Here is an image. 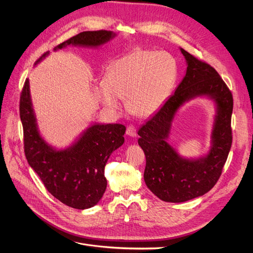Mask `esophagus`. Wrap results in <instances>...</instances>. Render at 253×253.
I'll use <instances>...</instances> for the list:
<instances>
[{"label":"esophagus","mask_w":253,"mask_h":253,"mask_svg":"<svg viewBox=\"0 0 253 253\" xmlns=\"http://www.w3.org/2000/svg\"><path fill=\"white\" fill-rule=\"evenodd\" d=\"M126 134L132 137L136 136V128L133 125H129L126 129Z\"/></svg>","instance_id":"34e87169"}]
</instances>
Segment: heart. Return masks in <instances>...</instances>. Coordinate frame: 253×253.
<instances>
[{
  "mask_svg": "<svg viewBox=\"0 0 253 253\" xmlns=\"http://www.w3.org/2000/svg\"><path fill=\"white\" fill-rule=\"evenodd\" d=\"M176 78L177 64L169 53L135 49L109 65L95 92L109 110L118 111L117 98L125 99L129 113L144 118L163 104Z\"/></svg>",
  "mask_w": 253,
  "mask_h": 253,
  "instance_id": "obj_1",
  "label": "heart"
}]
</instances>
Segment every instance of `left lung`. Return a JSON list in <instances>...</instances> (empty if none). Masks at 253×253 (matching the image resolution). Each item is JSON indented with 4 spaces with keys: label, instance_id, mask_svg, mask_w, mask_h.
<instances>
[{
    "label": "left lung",
    "instance_id": "8db88e82",
    "mask_svg": "<svg viewBox=\"0 0 253 253\" xmlns=\"http://www.w3.org/2000/svg\"><path fill=\"white\" fill-rule=\"evenodd\" d=\"M188 68L181 83L147 123L138 130V144L145 155L143 178L147 187L165 202H185L214 187L227 161L233 141V95L209 63L180 49ZM214 98L218 115L212 131V147L205 158H180L167 142L170 122L179 106L196 96Z\"/></svg>",
    "mask_w": 253,
    "mask_h": 253
}]
</instances>
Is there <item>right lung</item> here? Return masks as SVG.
<instances>
[{"instance_id":"right-lung-1","label":"right lung","mask_w":253,"mask_h":253,"mask_svg":"<svg viewBox=\"0 0 253 253\" xmlns=\"http://www.w3.org/2000/svg\"><path fill=\"white\" fill-rule=\"evenodd\" d=\"M114 37L109 31H88L66 40V45L97 47ZM48 52L40 57L41 60ZM19 115L23 128L24 154L47 191L61 203L76 209L94 206L106 189L104 167L111 154L124 143L122 124L92 125L72 148L56 151L40 135L32 108L29 80L20 93Z\"/></svg>"}]
</instances>
